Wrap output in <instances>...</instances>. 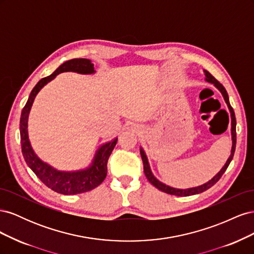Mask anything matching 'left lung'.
Here are the masks:
<instances>
[{
  "label": "left lung",
  "instance_id": "left-lung-1",
  "mask_svg": "<svg viewBox=\"0 0 254 254\" xmlns=\"http://www.w3.org/2000/svg\"><path fill=\"white\" fill-rule=\"evenodd\" d=\"M204 74H205V80L207 82H211L213 83L215 87H216L220 92L222 96H224L225 98V102L227 103L228 105V108L230 110V113H231V134H232V148H231V155H230L229 159L227 160V162L225 164V166L221 168V170L217 173V175H215L213 178L207 181L206 183L202 184V186H199V187H196V188H190V189H186V190H180V189H175V188H172V187H168L166 186V184L160 182L155 176L152 175L151 171H150V167H149V163H148V160H147V157H146L144 150L141 148L140 149V152H141V157H142V161H143V165H144V173H145V176L146 178L148 179V181L152 184L153 187H156L158 190L164 191V193L166 194H170V195H175V196H190V195H195V194H199V193H202V191L209 190L210 188H212L215 183H216L220 178L221 176L224 175V173L226 172V170L228 168L230 162H231L232 159H233V156H234V151H235V146H236V120H235V114H234V111H233V108L231 107V105H230V102H229V96H228V93L226 89L224 88V86L214 77V76H212L209 72L204 70Z\"/></svg>",
  "mask_w": 254,
  "mask_h": 254
}]
</instances>
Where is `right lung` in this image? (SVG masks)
Segmentation results:
<instances>
[{"label": "right lung", "instance_id": "right-lung-1", "mask_svg": "<svg viewBox=\"0 0 254 254\" xmlns=\"http://www.w3.org/2000/svg\"><path fill=\"white\" fill-rule=\"evenodd\" d=\"M64 72H76L79 74H93L94 64L91 60L84 58H76L65 61L57 70L48 77H44L38 81L35 88L30 92L28 101L21 113L20 120V135H21V147L22 153L26 164L29 166L36 176L45 186L51 190L64 195H75L86 193L91 190L97 188L107 176V163L111 155L113 148L118 142L115 137L111 142L106 143L99 147L95 153L92 164L86 170L77 172H61L52 167L48 163L43 162L37 157L34 152L32 145L28 140L27 133V120L28 114L32 108L36 95L45 84L53 80L56 76Z\"/></svg>", "mask_w": 254, "mask_h": 254}]
</instances>
